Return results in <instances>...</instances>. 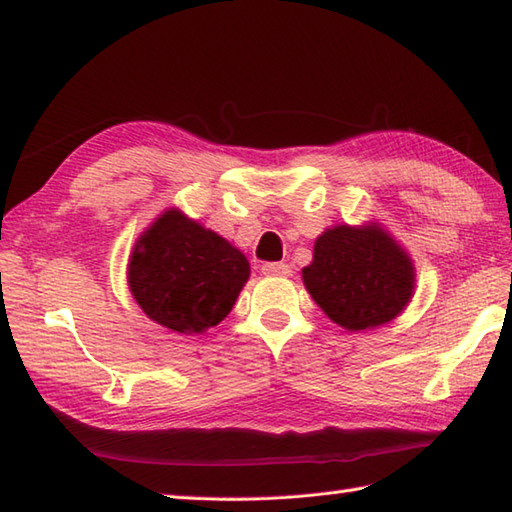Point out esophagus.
Segmentation results:
<instances>
[{"label": "esophagus", "mask_w": 512, "mask_h": 512, "mask_svg": "<svg viewBox=\"0 0 512 512\" xmlns=\"http://www.w3.org/2000/svg\"><path fill=\"white\" fill-rule=\"evenodd\" d=\"M264 275H275V277H288L290 275V266L284 262H268L262 266Z\"/></svg>", "instance_id": "esophagus-1"}]
</instances>
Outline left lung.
Masks as SVG:
<instances>
[{
	"label": "left lung",
	"instance_id": "obj_1",
	"mask_svg": "<svg viewBox=\"0 0 512 512\" xmlns=\"http://www.w3.org/2000/svg\"><path fill=\"white\" fill-rule=\"evenodd\" d=\"M303 284L328 317L345 330L391 321L413 292L411 259L376 226H336L314 244Z\"/></svg>",
	"mask_w": 512,
	"mask_h": 512
}]
</instances>
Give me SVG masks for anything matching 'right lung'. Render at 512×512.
Wrapping results in <instances>:
<instances>
[{
  "label": "right lung",
  "mask_w": 512,
  "mask_h": 512,
  "mask_svg": "<svg viewBox=\"0 0 512 512\" xmlns=\"http://www.w3.org/2000/svg\"><path fill=\"white\" fill-rule=\"evenodd\" d=\"M248 273L246 257L224 237L167 211L136 242L127 281L149 319L200 334L233 310Z\"/></svg>",
  "instance_id": "right-lung-1"
}]
</instances>
